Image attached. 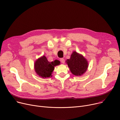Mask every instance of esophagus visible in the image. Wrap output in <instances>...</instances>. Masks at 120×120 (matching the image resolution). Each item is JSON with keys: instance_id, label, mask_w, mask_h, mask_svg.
I'll return each mask as SVG.
<instances>
[{"instance_id": "esophagus-1", "label": "esophagus", "mask_w": 120, "mask_h": 120, "mask_svg": "<svg viewBox=\"0 0 120 120\" xmlns=\"http://www.w3.org/2000/svg\"><path fill=\"white\" fill-rule=\"evenodd\" d=\"M60 61L62 64H64L65 63V59L63 58H61L60 59Z\"/></svg>"}]
</instances>
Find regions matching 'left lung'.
I'll return each instance as SVG.
<instances>
[{
    "label": "left lung",
    "instance_id": "1",
    "mask_svg": "<svg viewBox=\"0 0 120 120\" xmlns=\"http://www.w3.org/2000/svg\"><path fill=\"white\" fill-rule=\"evenodd\" d=\"M71 72L75 76H81L84 74L88 67L87 60L82 54L74 51L70 59L66 61Z\"/></svg>",
    "mask_w": 120,
    "mask_h": 120
}]
</instances>
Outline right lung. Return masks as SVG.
<instances>
[{
	"label": "right lung",
	"instance_id": "right-lung-1",
	"mask_svg": "<svg viewBox=\"0 0 120 120\" xmlns=\"http://www.w3.org/2000/svg\"><path fill=\"white\" fill-rule=\"evenodd\" d=\"M60 63V62L57 60L50 62L45 56L43 55L35 62V70L37 75L42 78L51 77L54 67L59 65Z\"/></svg>",
	"mask_w": 120,
	"mask_h": 120
}]
</instances>
